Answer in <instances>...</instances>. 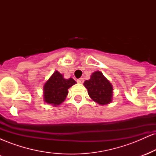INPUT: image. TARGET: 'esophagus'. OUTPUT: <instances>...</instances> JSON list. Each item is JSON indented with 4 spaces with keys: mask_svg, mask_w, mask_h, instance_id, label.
<instances>
[{
    "mask_svg": "<svg viewBox=\"0 0 156 156\" xmlns=\"http://www.w3.org/2000/svg\"><path fill=\"white\" fill-rule=\"evenodd\" d=\"M83 81H84L83 78H79V79L77 80V82H78V83H83Z\"/></svg>",
    "mask_w": 156,
    "mask_h": 156,
    "instance_id": "esophagus-1",
    "label": "esophagus"
}]
</instances>
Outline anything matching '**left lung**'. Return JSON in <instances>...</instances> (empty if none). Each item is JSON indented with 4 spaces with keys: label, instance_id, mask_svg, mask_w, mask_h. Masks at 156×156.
I'll return each instance as SVG.
<instances>
[{
    "label": "left lung",
    "instance_id": "8db88e82",
    "mask_svg": "<svg viewBox=\"0 0 156 156\" xmlns=\"http://www.w3.org/2000/svg\"><path fill=\"white\" fill-rule=\"evenodd\" d=\"M83 85L90 98L98 104L106 105L112 102L113 87L100 71L92 73L90 79L86 80Z\"/></svg>",
    "mask_w": 156,
    "mask_h": 156
}]
</instances>
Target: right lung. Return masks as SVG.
Wrapping results in <instances>:
<instances>
[{
    "mask_svg": "<svg viewBox=\"0 0 156 156\" xmlns=\"http://www.w3.org/2000/svg\"><path fill=\"white\" fill-rule=\"evenodd\" d=\"M76 83L72 78L65 79L58 71L53 73L44 85V99L53 105L61 104L67 98L68 89Z\"/></svg>",
    "mask_w": 156,
    "mask_h": 156,
    "instance_id": "1",
    "label": "right lung"
}]
</instances>
